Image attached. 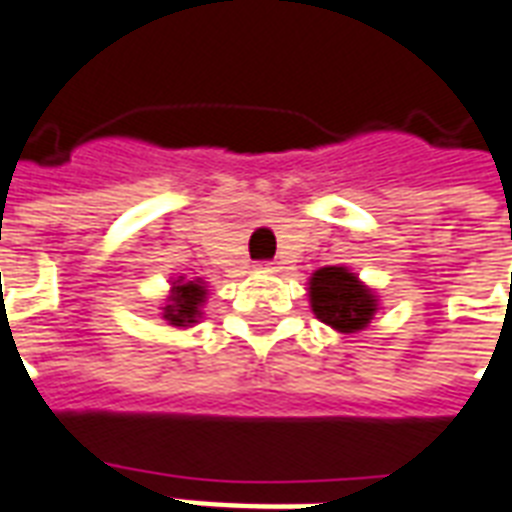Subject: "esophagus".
Masks as SVG:
<instances>
[{
  "mask_svg": "<svg viewBox=\"0 0 512 512\" xmlns=\"http://www.w3.org/2000/svg\"><path fill=\"white\" fill-rule=\"evenodd\" d=\"M257 268L263 273H273L276 271V263H271V260H263V263H257Z\"/></svg>",
  "mask_w": 512,
  "mask_h": 512,
  "instance_id": "1",
  "label": "esophagus"
}]
</instances>
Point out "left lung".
Instances as JSON below:
<instances>
[{
  "label": "left lung",
  "instance_id": "left-lung-1",
  "mask_svg": "<svg viewBox=\"0 0 512 512\" xmlns=\"http://www.w3.org/2000/svg\"><path fill=\"white\" fill-rule=\"evenodd\" d=\"M308 300L319 322L346 335L365 330L378 311V298L373 290L343 265L319 268L308 279Z\"/></svg>",
  "mask_w": 512,
  "mask_h": 512
}]
</instances>
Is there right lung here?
<instances>
[{
    "label": "right lung",
    "mask_w": 512,
    "mask_h": 512,
    "mask_svg": "<svg viewBox=\"0 0 512 512\" xmlns=\"http://www.w3.org/2000/svg\"><path fill=\"white\" fill-rule=\"evenodd\" d=\"M206 300V287L201 279L187 282L185 276H179L177 282H171V295L163 306V319L174 327H190L201 317V306Z\"/></svg>",
    "instance_id": "right-lung-1"
}]
</instances>
